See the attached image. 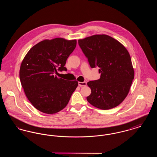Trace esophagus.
<instances>
[{
	"mask_svg": "<svg viewBox=\"0 0 157 157\" xmlns=\"http://www.w3.org/2000/svg\"><path fill=\"white\" fill-rule=\"evenodd\" d=\"M78 85L80 87H82V86H85L86 85V82H78Z\"/></svg>",
	"mask_w": 157,
	"mask_h": 157,
	"instance_id": "34e87169",
	"label": "esophagus"
}]
</instances>
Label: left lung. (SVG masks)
<instances>
[{
	"label": "left lung",
	"mask_w": 157,
	"mask_h": 157,
	"mask_svg": "<svg viewBox=\"0 0 157 157\" xmlns=\"http://www.w3.org/2000/svg\"><path fill=\"white\" fill-rule=\"evenodd\" d=\"M92 68L99 67L101 78L88 82V102L101 109L117 106L127 97L134 71L131 56L120 42L108 35H95L78 40Z\"/></svg>",
	"instance_id": "1"
}]
</instances>
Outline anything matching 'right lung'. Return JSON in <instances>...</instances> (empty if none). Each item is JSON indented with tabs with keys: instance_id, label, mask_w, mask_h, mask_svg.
I'll return each instance as SVG.
<instances>
[{
	"instance_id": "right-lung-1",
	"label": "right lung",
	"mask_w": 157,
	"mask_h": 157,
	"mask_svg": "<svg viewBox=\"0 0 157 157\" xmlns=\"http://www.w3.org/2000/svg\"><path fill=\"white\" fill-rule=\"evenodd\" d=\"M76 40L63 38L46 39L33 46L21 63L19 77L24 92L37 110L53 114L62 110L78 85L54 74L67 71L69 56L75 49Z\"/></svg>"
}]
</instances>
